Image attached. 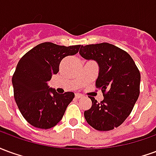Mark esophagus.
<instances>
[{
    "mask_svg": "<svg viewBox=\"0 0 156 156\" xmlns=\"http://www.w3.org/2000/svg\"><path fill=\"white\" fill-rule=\"evenodd\" d=\"M83 97V96L82 94H75V98H78V99H80V98H82Z\"/></svg>",
    "mask_w": 156,
    "mask_h": 156,
    "instance_id": "esophagus-1",
    "label": "esophagus"
}]
</instances>
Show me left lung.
<instances>
[{
  "instance_id": "obj_1",
  "label": "left lung",
  "mask_w": 156,
  "mask_h": 156,
  "mask_svg": "<svg viewBox=\"0 0 156 156\" xmlns=\"http://www.w3.org/2000/svg\"><path fill=\"white\" fill-rule=\"evenodd\" d=\"M79 53L98 63L96 87L104 95L101 102L88 96L92 107L84 111L85 119L97 130H112L124 123L137 101L140 73L127 51L107 42L82 46Z\"/></svg>"
}]
</instances>
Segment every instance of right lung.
<instances>
[{"label":"right lung","instance_id":"add662e5","mask_svg":"<svg viewBox=\"0 0 156 156\" xmlns=\"http://www.w3.org/2000/svg\"><path fill=\"white\" fill-rule=\"evenodd\" d=\"M80 47L42 42L20 59L12 76L14 98L21 114L31 125L47 129L62 119L74 94H58L48 88V82L58 73L62 60L78 53Z\"/></svg>","mask_w":156,"mask_h":156}]
</instances>
